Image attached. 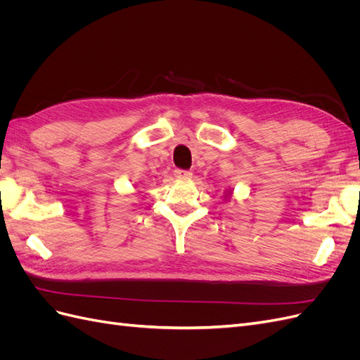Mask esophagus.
Here are the masks:
<instances>
[{"instance_id": "1", "label": "esophagus", "mask_w": 360, "mask_h": 360, "mask_svg": "<svg viewBox=\"0 0 360 360\" xmlns=\"http://www.w3.org/2000/svg\"><path fill=\"white\" fill-rule=\"evenodd\" d=\"M174 176L177 179H189L192 176V172L188 169H176L174 171Z\"/></svg>"}]
</instances>
